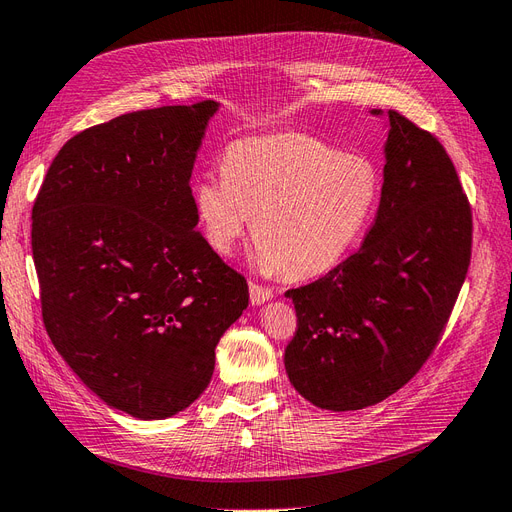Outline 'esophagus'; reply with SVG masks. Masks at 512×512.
Listing matches in <instances>:
<instances>
[{
	"mask_svg": "<svg viewBox=\"0 0 512 512\" xmlns=\"http://www.w3.org/2000/svg\"><path fill=\"white\" fill-rule=\"evenodd\" d=\"M249 293H251V302L255 306L268 302L272 298V289L270 287H263V285H257V283L249 285Z\"/></svg>",
	"mask_w": 512,
	"mask_h": 512,
	"instance_id": "1",
	"label": "esophagus"
}]
</instances>
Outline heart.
Listing matches in <instances>:
<instances>
[{"label":"heart","mask_w":512,"mask_h":512,"mask_svg":"<svg viewBox=\"0 0 512 512\" xmlns=\"http://www.w3.org/2000/svg\"><path fill=\"white\" fill-rule=\"evenodd\" d=\"M381 176L372 163L306 134L244 138L223 176H202L193 204L204 240L229 255L253 217L261 272L310 278L349 255L372 221Z\"/></svg>","instance_id":"heart-1"}]
</instances>
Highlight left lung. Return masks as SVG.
Instances as JSON below:
<instances>
[{
	"instance_id": "8db88e82",
	"label": "left lung",
	"mask_w": 512,
	"mask_h": 512,
	"mask_svg": "<svg viewBox=\"0 0 512 512\" xmlns=\"http://www.w3.org/2000/svg\"><path fill=\"white\" fill-rule=\"evenodd\" d=\"M385 159L361 249L285 293L298 315L287 376L325 410H359L402 389L434 353L470 266L472 210L438 138L389 110Z\"/></svg>"
}]
</instances>
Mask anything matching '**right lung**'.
Listing matches in <instances>:
<instances>
[{"label": "right lung", "instance_id": "right-lung-1", "mask_svg": "<svg viewBox=\"0 0 512 512\" xmlns=\"http://www.w3.org/2000/svg\"><path fill=\"white\" fill-rule=\"evenodd\" d=\"M212 100L121 114L63 144L31 210L42 319L97 398L166 419L208 387L249 306L246 278L195 232L191 172Z\"/></svg>", "mask_w": 512, "mask_h": 512}]
</instances>
